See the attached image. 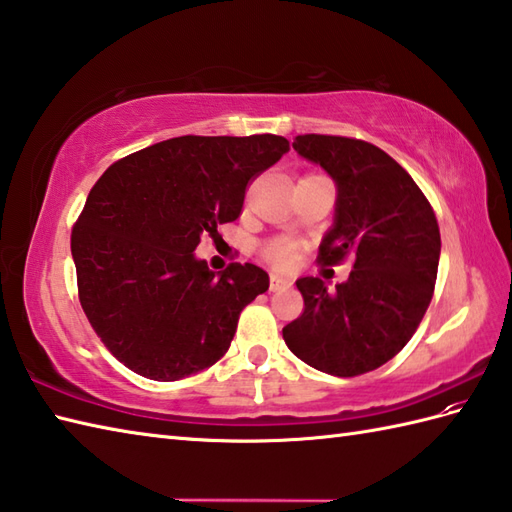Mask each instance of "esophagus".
Segmentation results:
<instances>
[{"instance_id": "obj_1", "label": "esophagus", "mask_w": 512, "mask_h": 512, "mask_svg": "<svg viewBox=\"0 0 512 512\" xmlns=\"http://www.w3.org/2000/svg\"><path fill=\"white\" fill-rule=\"evenodd\" d=\"M292 286V281L286 279V277H279V275H273L270 277V290L277 292V290H286Z\"/></svg>"}]
</instances>
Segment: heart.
Listing matches in <instances>:
<instances>
[{
  "mask_svg": "<svg viewBox=\"0 0 512 512\" xmlns=\"http://www.w3.org/2000/svg\"><path fill=\"white\" fill-rule=\"evenodd\" d=\"M264 257L273 266L286 268L292 264V259H295V244H292V239L288 237L270 239V242L264 244Z\"/></svg>",
  "mask_w": 512,
  "mask_h": 512,
  "instance_id": "heart-1",
  "label": "heart"
}]
</instances>
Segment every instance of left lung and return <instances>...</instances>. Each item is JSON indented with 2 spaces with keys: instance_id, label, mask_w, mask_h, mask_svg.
<instances>
[{
  "instance_id": "1",
  "label": "left lung",
  "mask_w": 512,
  "mask_h": 512,
  "mask_svg": "<svg viewBox=\"0 0 512 512\" xmlns=\"http://www.w3.org/2000/svg\"><path fill=\"white\" fill-rule=\"evenodd\" d=\"M292 149L336 184L319 262L352 255L354 270L332 292L319 277L297 279L306 308L284 341L319 372H372L409 343L429 308L440 262L436 213L409 173L365 140L306 134Z\"/></svg>"
}]
</instances>
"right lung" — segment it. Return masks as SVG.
I'll list each match as a JSON object with an SVG mask.
<instances>
[{
  "mask_svg": "<svg viewBox=\"0 0 512 512\" xmlns=\"http://www.w3.org/2000/svg\"><path fill=\"white\" fill-rule=\"evenodd\" d=\"M288 140L180 136L114 162L72 231L85 317L107 350L151 380H180L226 354L237 319L268 290V273H213L200 237L242 213L250 178L288 154Z\"/></svg>",
  "mask_w": 512,
  "mask_h": 512,
  "instance_id": "right-lung-1",
  "label": "right lung"
}]
</instances>
